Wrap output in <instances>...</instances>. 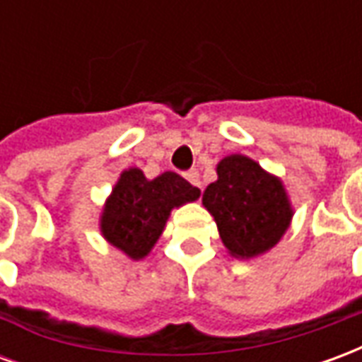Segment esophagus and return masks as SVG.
Here are the masks:
<instances>
[{"label": "esophagus", "mask_w": 362, "mask_h": 362, "mask_svg": "<svg viewBox=\"0 0 362 362\" xmlns=\"http://www.w3.org/2000/svg\"><path fill=\"white\" fill-rule=\"evenodd\" d=\"M186 176V180L189 182V184H194L196 188H202V182H199V173L197 170H188V173L184 174Z\"/></svg>", "instance_id": "1"}]
</instances>
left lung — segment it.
I'll use <instances>...</instances> for the list:
<instances>
[{"label": "left lung", "instance_id": "obj_1", "mask_svg": "<svg viewBox=\"0 0 362 362\" xmlns=\"http://www.w3.org/2000/svg\"><path fill=\"white\" fill-rule=\"evenodd\" d=\"M202 202L235 258L250 259L272 250L293 219L283 182L244 155L221 160L217 180L205 188Z\"/></svg>", "mask_w": 362, "mask_h": 362}]
</instances>
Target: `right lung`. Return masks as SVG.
<instances>
[{
  "instance_id": "obj_1",
  "label": "right lung",
  "mask_w": 362,
  "mask_h": 362,
  "mask_svg": "<svg viewBox=\"0 0 362 362\" xmlns=\"http://www.w3.org/2000/svg\"><path fill=\"white\" fill-rule=\"evenodd\" d=\"M199 197L180 174L163 173L147 180L139 168L119 174L100 215L103 236L132 259L145 258L165 230L168 215Z\"/></svg>"
}]
</instances>
